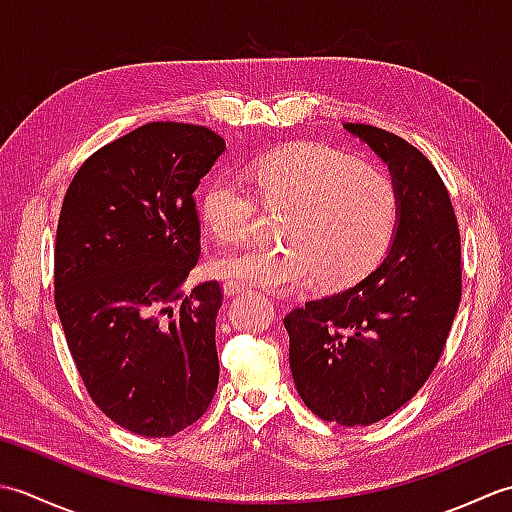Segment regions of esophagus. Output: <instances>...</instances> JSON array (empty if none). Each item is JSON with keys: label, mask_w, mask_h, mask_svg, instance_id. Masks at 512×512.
Masks as SVG:
<instances>
[{"label": "esophagus", "mask_w": 512, "mask_h": 512, "mask_svg": "<svg viewBox=\"0 0 512 512\" xmlns=\"http://www.w3.org/2000/svg\"><path fill=\"white\" fill-rule=\"evenodd\" d=\"M244 288H246V286L239 284V281H233V279H226V281H224V295H226V297L237 295V292L244 290Z\"/></svg>", "instance_id": "34e87169"}]
</instances>
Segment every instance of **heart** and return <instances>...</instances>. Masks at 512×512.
Wrapping results in <instances>:
<instances>
[{
  "label": "heart",
  "instance_id": "obj_1",
  "mask_svg": "<svg viewBox=\"0 0 512 512\" xmlns=\"http://www.w3.org/2000/svg\"><path fill=\"white\" fill-rule=\"evenodd\" d=\"M268 209H288L284 246L250 244L215 262L217 273L270 290H295L321 277L341 288L365 277L396 235L400 193L394 178L325 145L270 151L253 167ZM239 173H220L202 193V215L226 244L244 242L257 220V196Z\"/></svg>",
  "mask_w": 512,
  "mask_h": 512
}]
</instances>
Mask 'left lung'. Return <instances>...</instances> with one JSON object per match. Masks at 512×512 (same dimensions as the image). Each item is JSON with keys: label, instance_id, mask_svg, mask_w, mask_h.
Returning <instances> with one entry per match:
<instances>
[{"label": "left lung", "instance_id": "8db88e82", "mask_svg": "<svg viewBox=\"0 0 512 512\" xmlns=\"http://www.w3.org/2000/svg\"><path fill=\"white\" fill-rule=\"evenodd\" d=\"M387 162L398 228L361 284L286 314L290 369L319 418L367 427L427 383L462 299L460 228L440 173L420 149L380 127L345 123Z\"/></svg>", "mask_w": 512, "mask_h": 512}]
</instances>
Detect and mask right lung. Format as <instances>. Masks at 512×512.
Segmentation results:
<instances>
[{
    "mask_svg": "<svg viewBox=\"0 0 512 512\" xmlns=\"http://www.w3.org/2000/svg\"><path fill=\"white\" fill-rule=\"evenodd\" d=\"M226 149L209 127L158 121L76 171L54 244V303L94 405L123 429L167 438L209 409L220 378L224 292L182 284L200 259L193 193Z\"/></svg>",
    "mask_w": 512,
    "mask_h": 512,
    "instance_id": "1",
    "label": "right lung"
}]
</instances>
